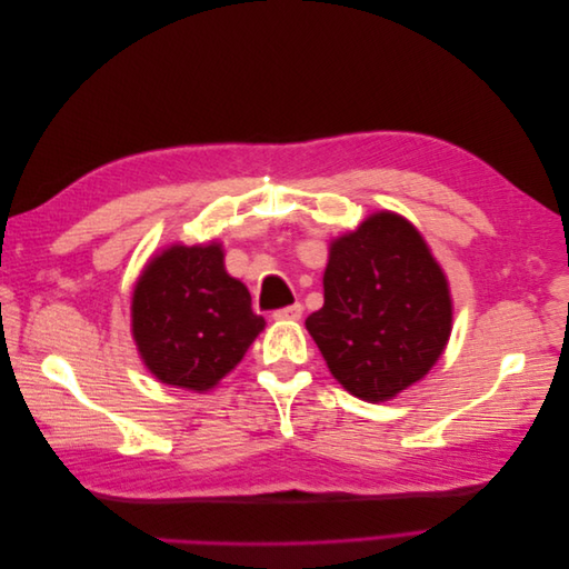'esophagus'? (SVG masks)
<instances>
[{
  "label": "esophagus",
  "mask_w": 569,
  "mask_h": 569,
  "mask_svg": "<svg viewBox=\"0 0 569 569\" xmlns=\"http://www.w3.org/2000/svg\"><path fill=\"white\" fill-rule=\"evenodd\" d=\"M303 313V306L301 303H291V306H284V308H278V311L272 313L274 320H299Z\"/></svg>",
  "instance_id": "obj_1"
}]
</instances>
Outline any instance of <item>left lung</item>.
<instances>
[{
  "instance_id": "8db88e82",
  "label": "left lung",
  "mask_w": 569,
  "mask_h": 569,
  "mask_svg": "<svg viewBox=\"0 0 569 569\" xmlns=\"http://www.w3.org/2000/svg\"><path fill=\"white\" fill-rule=\"evenodd\" d=\"M325 303L306 318L335 380L387 401L432 370L451 337L446 274L422 234L380 211L330 244Z\"/></svg>"
}]
</instances>
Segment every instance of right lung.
Segmentation results:
<instances>
[{"label": "right lung", "instance_id": "right-lung-1", "mask_svg": "<svg viewBox=\"0 0 569 569\" xmlns=\"http://www.w3.org/2000/svg\"><path fill=\"white\" fill-rule=\"evenodd\" d=\"M263 327L216 242L168 247L151 258L132 295V337L144 366L163 385L189 391L216 387Z\"/></svg>", "mask_w": 569, "mask_h": 569}]
</instances>
